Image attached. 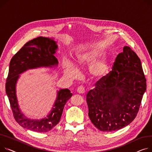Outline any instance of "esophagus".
<instances>
[{
    "label": "esophagus",
    "instance_id": "34e87169",
    "mask_svg": "<svg viewBox=\"0 0 152 152\" xmlns=\"http://www.w3.org/2000/svg\"><path fill=\"white\" fill-rule=\"evenodd\" d=\"M77 92L80 94H83L85 93V88L83 86H79L77 88Z\"/></svg>",
    "mask_w": 152,
    "mask_h": 152
}]
</instances>
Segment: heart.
<instances>
[{
  "instance_id": "1",
  "label": "heart",
  "mask_w": 152,
  "mask_h": 152,
  "mask_svg": "<svg viewBox=\"0 0 152 152\" xmlns=\"http://www.w3.org/2000/svg\"><path fill=\"white\" fill-rule=\"evenodd\" d=\"M103 50L100 48H94L88 51L84 52L78 55L77 62L80 66H85L95 62L96 60L103 54ZM66 75L71 77L75 76V70L72 66H65L64 67ZM108 72V64L106 60L102 59L95 62L90 69V73L92 76L102 77Z\"/></svg>"
}]
</instances>
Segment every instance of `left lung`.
Listing matches in <instances>:
<instances>
[{"mask_svg": "<svg viewBox=\"0 0 152 152\" xmlns=\"http://www.w3.org/2000/svg\"><path fill=\"white\" fill-rule=\"evenodd\" d=\"M140 60L129 46L116 57L113 69L88 91L87 102L91 122L99 130L114 131L133 122L146 90Z\"/></svg>", "mask_w": 152, "mask_h": 152, "instance_id": "1", "label": "left lung"}]
</instances>
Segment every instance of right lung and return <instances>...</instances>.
Instances as JSON below:
<instances>
[{"label":"right lung","instance_id":"add662e5","mask_svg":"<svg viewBox=\"0 0 152 152\" xmlns=\"http://www.w3.org/2000/svg\"><path fill=\"white\" fill-rule=\"evenodd\" d=\"M57 48L54 40L39 37L26 43L10 62L5 90L13 117L19 125L35 132H48L58 124L64 106L72 94L67 88L60 90L58 92L54 107L49 115L42 120H30L25 118L19 109L15 90L16 81L19 75L28 69L57 64V60L54 56Z\"/></svg>","mask_w":152,"mask_h":152}]
</instances>
